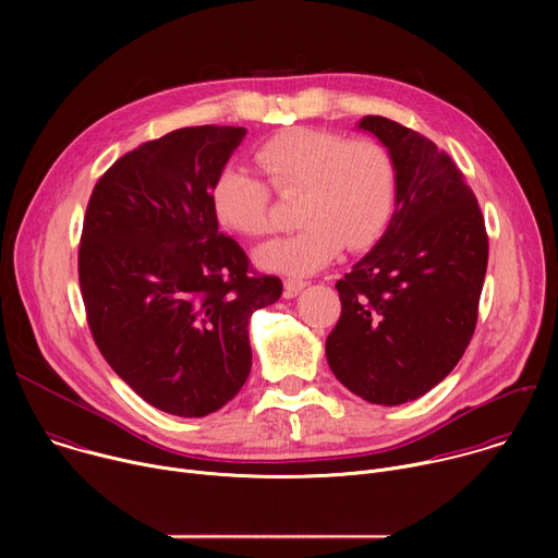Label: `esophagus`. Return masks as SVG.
Instances as JSON below:
<instances>
[{
    "mask_svg": "<svg viewBox=\"0 0 558 558\" xmlns=\"http://www.w3.org/2000/svg\"><path fill=\"white\" fill-rule=\"evenodd\" d=\"M306 284H308V282L302 280V278H287V280H284V295H287V298H293V295H298Z\"/></svg>",
    "mask_w": 558,
    "mask_h": 558,
    "instance_id": "34e87169",
    "label": "esophagus"
}]
</instances>
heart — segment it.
Masks as SVG:
<instances>
[{"label": "heart", "instance_id": "heart-1", "mask_svg": "<svg viewBox=\"0 0 558 558\" xmlns=\"http://www.w3.org/2000/svg\"><path fill=\"white\" fill-rule=\"evenodd\" d=\"M256 161L278 194H298L302 222L256 254L267 269L306 276L329 265L344 247L366 250L388 227L400 174L379 141L291 128L256 147ZM269 185L241 166H222L209 187L218 222L241 235H263L271 218Z\"/></svg>", "mask_w": 558, "mask_h": 558}]
</instances>
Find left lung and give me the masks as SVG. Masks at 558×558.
I'll return each mask as SVG.
<instances>
[{"label":"left lung","mask_w":558,"mask_h":558,"mask_svg":"<svg viewBox=\"0 0 558 558\" xmlns=\"http://www.w3.org/2000/svg\"><path fill=\"white\" fill-rule=\"evenodd\" d=\"M392 154L400 187L388 229L336 282L327 338L333 375L362 400L397 407L437 386L468 349L488 267V233L452 158L424 134L364 117Z\"/></svg>","instance_id":"obj_1"}]
</instances>
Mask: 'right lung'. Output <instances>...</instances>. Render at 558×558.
<instances>
[{"mask_svg": "<svg viewBox=\"0 0 558 558\" xmlns=\"http://www.w3.org/2000/svg\"><path fill=\"white\" fill-rule=\"evenodd\" d=\"M245 134L196 125L141 143L97 181L84 216L78 284L95 344L138 397L177 417H205L243 388L250 317L282 295L209 203Z\"/></svg>", "mask_w": 558, "mask_h": 558, "instance_id": "right-lung-1", "label": "right lung"}]
</instances>
